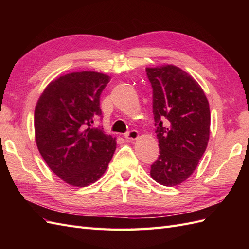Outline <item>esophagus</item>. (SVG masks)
<instances>
[{"label": "esophagus", "mask_w": 249, "mask_h": 249, "mask_svg": "<svg viewBox=\"0 0 249 249\" xmlns=\"http://www.w3.org/2000/svg\"><path fill=\"white\" fill-rule=\"evenodd\" d=\"M138 137H139V133L137 131H135V130H132V131L124 134V138L127 141H134V140L138 139Z\"/></svg>", "instance_id": "34e87169"}]
</instances>
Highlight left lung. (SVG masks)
Segmentation results:
<instances>
[{"label":"left lung","instance_id":"obj_1","mask_svg":"<svg viewBox=\"0 0 249 249\" xmlns=\"http://www.w3.org/2000/svg\"><path fill=\"white\" fill-rule=\"evenodd\" d=\"M145 71L153 87L160 148L150 176L163 186H177L192 175L206 152L211 124L209 102L198 83L178 66L147 67Z\"/></svg>","mask_w":249,"mask_h":249}]
</instances>
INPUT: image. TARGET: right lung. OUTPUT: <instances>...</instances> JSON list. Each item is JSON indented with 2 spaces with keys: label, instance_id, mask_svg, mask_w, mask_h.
Segmentation results:
<instances>
[{
  "label": "right lung",
  "instance_id": "1",
  "mask_svg": "<svg viewBox=\"0 0 249 249\" xmlns=\"http://www.w3.org/2000/svg\"><path fill=\"white\" fill-rule=\"evenodd\" d=\"M109 81L96 71L67 73L52 81L36 104L37 147L50 169L71 186L95 183L116 149L115 138L93 126Z\"/></svg>",
  "mask_w": 249,
  "mask_h": 249
}]
</instances>
